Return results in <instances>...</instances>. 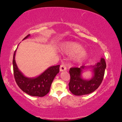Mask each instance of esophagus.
<instances>
[{
    "label": "esophagus",
    "mask_w": 122,
    "mask_h": 122,
    "mask_svg": "<svg viewBox=\"0 0 122 122\" xmlns=\"http://www.w3.org/2000/svg\"><path fill=\"white\" fill-rule=\"evenodd\" d=\"M66 70V66L65 64H61L60 66V71H63Z\"/></svg>",
    "instance_id": "esophagus-1"
}]
</instances>
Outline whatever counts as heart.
I'll return each mask as SVG.
<instances>
[{
    "label": "heart",
    "mask_w": 122,
    "mask_h": 122,
    "mask_svg": "<svg viewBox=\"0 0 122 122\" xmlns=\"http://www.w3.org/2000/svg\"><path fill=\"white\" fill-rule=\"evenodd\" d=\"M61 51L68 54L72 55V59L78 63H82L87 59L89 56L88 51L83 49L81 44L72 41H66L61 45Z\"/></svg>",
    "instance_id": "1"
}]
</instances>
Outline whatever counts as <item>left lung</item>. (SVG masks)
<instances>
[{
	"label": "left lung",
	"mask_w": 122,
	"mask_h": 122,
	"mask_svg": "<svg viewBox=\"0 0 122 122\" xmlns=\"http://www.w3.org/2000/svg\"><path fill=\"white\" fill-rule=\"evenodd\" d=\"M106 68V63L103 58L94 65L83 66L81 68H71L69 71L70 91L76 96H83L93 92L101 85ZM87 69H92V76L90 79L86 80L82 77V74L84 70Z\"/></svg>",
	"instance_id": "left-lung-1"
}]
</instances>
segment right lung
<instances>
[{"label":"right lung","mask_w":122,"mask_h":122,"mask_svg":"<svg viewBox=\"0 0 122 122\" xmlns=\"http://www.w3.org/2000/svg\"><path fill=\"white\" fill-rule=\"evenodd\" d=\"M30 36V35H28L23 40L27 39ZM16 51V49L13 56V65L14 76L16 84L24 92L30 96L40 97L46 96L49 93L55 76L59 72L60 65L50 66L36 77H27L23 74L18 67L15 60Z\"/></svg>","instance_id":"1"}]
</instances>
